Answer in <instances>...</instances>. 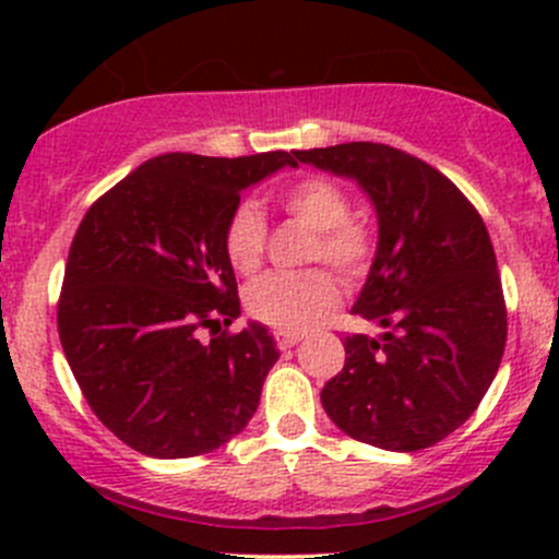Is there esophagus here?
Here are the masks:
<instances>
[{
	"label": "esophagus",
	"instance_id": "obj_1",
	"mask_svg": "<svg viewBox=\"0 0 559 559\" xmlns=\"http://www.w3.org/2000/svg\"><path fill=\"white\" fill-rule=\"evenodd\" d=\"M302 341V335H295V332H275V343H278V348H295L297 343Z\"/></svg>",
	"mask_w": 559,
	"mask_h": 559
}]
</instances>
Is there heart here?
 I'll list each match as a JSON object with an SVG mask.
<instances>
[{"label":"heart","mask_w":559,"mask_h":559,"mask_svg":"<svg viewBox=\"0 0 559 559\" xmlns=\"http://www.w3.org/2000/svg\"><path fill=\"white\" fill-rule=\"evenodd\" d=\"M281 207L313 229L308 248L311 262H326L343 278H359L373 257V233L362 218L352 216V202L335 180L308 175L278 194ZM267 248V224L251 202H240L224 227V253L240 275H253L262 267ZM335 275L313 267L302 273H270L253 281L246 292V308L253 319L278 332H300L319 324L337 306Z\"/></svg>","instance_id":"b5f03b06"}]
</instances>
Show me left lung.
I'll return each instance as SVG.
<instances>
[{"mask_svg": "<svg viewBox=\"0 0 559 559\" xmlns=\"http://www.w3.org/2000/svg\"><path fill=\"white\" fill-rule=\"evenodd\" d=\"M297 159L357 180L379 216L352 313L384 335L343 341L346 365L321 405L354 441L432 447L471 419L503 359L509 319L487 227L447 175L392 145L343 143Z\"/></svg>", "mask_w": 559, "mask_h": 559, "instance_id": "8db88e82", "label": "left lung"}]
</instances>
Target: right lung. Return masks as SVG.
Returning <instances> with one entry per match:
<instances>
[{
	"instance_id": "1",
	"label": "right lung",
	"mask_w": 559,
	"mask_h": 559,
	"mask_svg": "<svg viewBox=\"0 0 559 559\" xmlns=\"http://www.w3.org/2000/svg\"><path fill=\"white\" fill-rule=\"evenodd\" d=\"M286 165L297 151L162 154L83 216L56 311L61 348L97 419L134 452L207 454L257 411L278 348L259 321L227 332L240 297L224 227L248 186Z\"/></svg>"
}]
</instances>
